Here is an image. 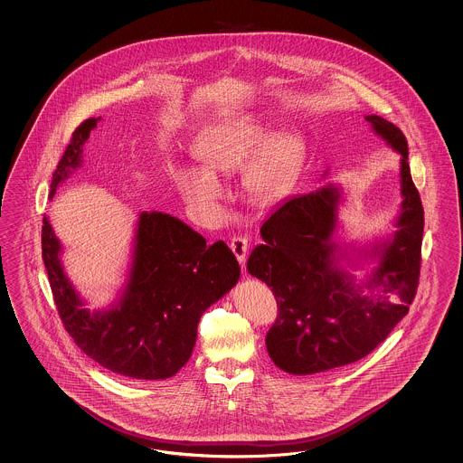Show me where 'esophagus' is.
Masks as SVG:
<instances>
[{
	"label": "esophagus",
	"mask_w": 463,
	"mask_h": 463,
	"mask_svg": "<svg viewBox=\"0 0 463 463\" xmlns=\"http://www.w3.org/2000/svg\"><path fill=\"white\" fill-rule=\"evenodd\" d=\"M231 250L234 252V256H236L237 260L241 262V264H244V260H246V256H248L249 250V241L248 237L244 236H236L231 239Z\"/></svg>",
	"instance_id": "esophagus-1"
}]
</instances>
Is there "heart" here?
Returning <instances> with one entry per match:
<instances>
[{"label":"heart","mask_w":463,"mask_h":463,"mask_svg":"<svg viewBox=\"0 0 463 463\" xmlns=\"http://www.w3.org/2000/svg\"><path fill=\"white\" fill-rule=\"evenodd\" d=\"M201 164L182 165L174 179L182 197L197 207L209 209L224 194L215 172L242 169L249 194L262 203L284 197L293 187L305 157V140L298 132L271 134L252 115H234L203 130L195 142Z\"/></svg>","instance_id":"1"}]
</instances>
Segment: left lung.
Instances as JSON below:
<instances>
[{
  "instance_id": "1",
  "label": "left lung",
  "mask_w": 463,
  "mask_h": 463,
  "mask_svg": "<svg viewBox=\"0 0 463 463\" xmlns=\"http://www.w3.org/2000/svg\"><path fill=\"white\" fill-rule=\"evenodd\" d=\"M364 118L402 154V213L393 241L380 252V266L361 281L338 269L331 242L339 199L335 185L284 201L260 227L264 244L249 256V272L271 288L278 303L266 335L268 353L291 374L364 358L403 319L417 294L425 221L406 137L378 115Z\"/></svg>"
}]
</instances>
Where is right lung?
Masks as SVG:
<instances>
[{"mask_svg":"<svg viewBox=\"0 0 463 463\" xmlns=\"http://www.w3.org/2000/svg\"><path fill=\"white\" fill-rule=\"evenodd\" d=\"M99 118L75 128L58 162L52 192L80 165L81 147ZM60 242L48 219L42 258L58 315L75 345L109 372L130 380H165L191 358L203 311L236 284L239 262L226 242L205 244L199 232L162 213H142L130 279L110 311L81 309L58 260Z\"/></svg>","mask_w":463,"mask_h":463,"instance_id":"right-lung-1","label":"right lung"}]
</instances>
